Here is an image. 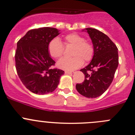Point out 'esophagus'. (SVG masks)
<instances>
[{
	"mask_svg": "<svg viewBox=\"0 0 135 135\" xmlns=\"http://www.w3.org/2000/svg\"><path fill=\"white\" fill-rule=\"evenodd\" d=\"M65 73L66 74H72V71H65Z\"/></svg>",
	"mask_w": 135,
	"mask_h": 135,
	"instance_id": "esophagus-1",
	"label": "esophagus"
}]
</instances>
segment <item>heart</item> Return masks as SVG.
<instances>
[{"mask_svg":"<svg viewBox=\"0 0 135 135\" xmlns=\"http://www.w3.org/2000/svg\"><path fill=\"white\" fill-rule=\"evenodd\" d=\"M65 46L72 45L73 57H64L57 62V65L62 70L70 71L81 66L83 60L89 62L94 56V47L91 43L86 41L85 38L78 33L68 34L64 37ZM48 52L50 56L56 59L61 57L63 54L64 46L58 38H54L48 44Z\"/></svg>","mask_w":135,"mask_h":135,"instance_id":"heart-1","label":"heart"}]
</instances>
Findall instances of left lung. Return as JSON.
Segmentation results:
<instances>
[{
    "label": "left lung",
    "mask_w": 135,
    "mask_h": 135,
    "mask_svg": "<svg viewBox=\"0 0 135 135\" xmlns=\"http://www.w3.org/2000/svg\"><path fill=\"white\" fill-rule=\"evenodd\" d=\"M85 30L91 39L94 52L90 63L80 70L85 75L84 81L77 83L76 88L82 96L94 98L101 96L111 84L118 65V53L107 35L94 28Z\"/></svg>",
    "instance_id": "8db88e82"
}]
</instances>
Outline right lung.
<instances>
[{"mask_svg": "<svg viewBox=\"0 0 135 135\" xmlns=\"http://www.w3.org/2000/svg\"><path fill=\"white\" fill-rule=\"evenodd\" d=\"M60 33L54 28L44 27L28 31L17 42L15 67L22 83L37 94L52 93L57 87L64 71L51 69L56 62L48 52L49 42Z\"/></svg>", "mask_w": 135, "mask_h": 135, "instance_id": "obj_1", "label": "right lung"}]
</instances>
